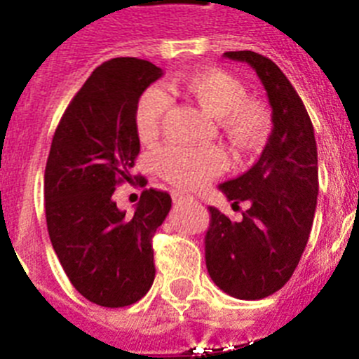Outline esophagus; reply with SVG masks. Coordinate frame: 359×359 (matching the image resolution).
<instances>
[{
  "label": "esophagus",
  "mask_w": 359,
  "mask_h": 359,
  "mask_svg": "<svg viewBox=\"0 0 359 359\" xmlns=\"http://www.w3.org/2000/svg\"><path fill=\"white\" fill-rule=\"evenodd\" d=\"M193 197L188 195V193H182V191H173V202L175 204H184V202H191Z\"/></svg>",
  "instance_id": "1"
}]
</instances>
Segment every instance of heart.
<instances>
[{
  "label": "heart",
  "instance_id": "obj_1",
  "mask_svg": "<svg viewBox=\"0 0 359 359\" xmlns=\"http://www.w3.org/2000/svg\"><path fill=\"white\" fill-rule=\"evenodd\" d=\"M168 92L184 95L202 110L213 115L236 154L249 157L269 141L273 117L266 104L248 97V88L236 76L222 68H202L179 77L168 85ZM171 108L164 90L148 88L135 104V132L139 141L154 144L162 132ZM227 166V155L220 146L171 144L154 155V168L164 180L182 188H198Z\"/></svg>",
  "mask_w": 359,
  "mask_h": 359
}]
</instances>
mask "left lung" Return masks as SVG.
Segmentation results:
<instances>
[{
	"label": "left lung",
	"mask_w": 359,
	"mask_h": 359,
	"mask_svg": "<svg viewBox=\"0 0 359 359\" xmlns=\"http://www.w3.org/2000/svg\"><path fill=\"white\" fill-rule=\"evenodd\" d=\"M224 55L255 68L273 108V132L251 170L220 184L233 204L251 205L240 222L210 208L205 266L224 292L260 300L289 282L309 240L318 198L316 139L300 95L269 57L251 50Z\"/></svg>",
	"instance_id": "8db88e82"
}]
</instances>
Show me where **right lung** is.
Returning a JSON list of instances; mask_svg holds the SVG:
<instances>
[{
  "label": "right lung",
  "instance_id": "1",
  "mask_svg": "<svg viewBox=\"0 0 359 359\" xmlns=\"http://www.w3.org/2000/svg\"><path fill=\"white\" fill-rule=\"evenodd\" d=\"M162 70L137 57L102 63L81 86L55 128L45 168L50 242L77 292L101 307L139 302L155 280L154 235L171 210L170 193L144 189L128 217L114 202L133 175L141 142L135 104Z\"/></svg>",
  "mask_w": 359,
  "mask_h": 359
}]
</instances>
